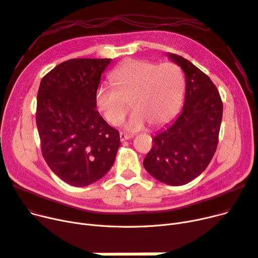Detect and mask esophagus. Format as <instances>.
<instances>
[{
  "mask_svg": "<svg viewBox=\"0 0 258 258\" xmlns=\"http://www.w3.org/2000/svg\"><path fill=\"white\" fill-rule=\"evenodd\" d=\"M131 138H133V136L126 135V134H123V133H120V140L121 141H125V140H128Z\"/></svg>",
  "mask_w": 258,
  "mask_h": 258,
  "instance_id": "34e87169",
  "label": "esophagus"
}]
</instances>
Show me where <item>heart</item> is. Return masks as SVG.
Listing matches in <instances>:
<instances>
[{
    "mask_svg": "<svg viewBox=\"0 0 258 258\" xmlns=\"http://www.w3.org/2000/svg\"><path fill=\"white\" fill-rule=\"evenodd\" d=\"M110 81L114 87L97 91L96 107L108 124L117 126L131 103L134 113L124 123L127 132H138L147 123L154 128L166 124L182 103L183 77L172 63L128 60L111 73Z\"/></svg>",
    "mask_w": 258,
    "mask_h": 258,
    "instance_id": "obj_1",
    "label": "heart"
}]
</instances>
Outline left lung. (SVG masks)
Masks as SVG:
<instances>
[{
  "mask_svg": "<svg viewBox=\"0 0 258 258\" xmlns=\"http://www.w3.org/2000/svg\"><path fill=\"white\" fill-rule=\"evenodd\" d=\"M185 76L182 111L157 133L143 166L154 178L169 185H183L203 173L218 143L222 101L210 78L188 60L167 53Z\"/></svg>",
  "mask_w": 258,
  "mask_h": 258,
  "instance_id": "8db88e82",
  "label": "left lung"
}]
</instances>
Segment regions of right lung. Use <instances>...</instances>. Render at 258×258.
<instances>
[{"instance_id": "obj_1", "label": "right lung", "mask_w": 258, "mask_h": 258, "mask_svg": "<svg viewBox=\"0 0 258 258\" xmlns=\"http://www.w3.org/2000/svg\"><path fill=\"white\" fill-rule=\"evenodd\" d=\"M111 59H71L41 80L36 121L41 151L50 170L66 183L86 186L113 166L119 132L96 109L101 75Z\"/></svg>"}]
</instances>
